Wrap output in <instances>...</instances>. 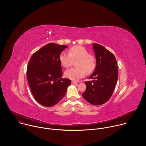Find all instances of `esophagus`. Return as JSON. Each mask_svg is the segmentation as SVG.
<instances>
[{"mask_svg": "<svg viewBox=\"0 0 146 146\" xmlns=\"http://www.w3.org/2000/svg\"><path fill=\"white\" fill-rule=\"evenodd\" d=\"M72 84H77V82H76V81H72Z\"/></svg>", "mask_w": 146, "mask_h": 146, "instance_id": "34e87169", "label": "esophagus"}]
</instances>
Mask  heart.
I'll list each match as a JSON object with an SVG mask.
<instances>
[{
    "mask_svg": "<svg viewBox=\"0 0 146 146\" xmlns=\"http://www.w3.org/2000/svg\"><path fill=\"white\" fill-rule=\"evenodd\" d=\"M76 62L74 68L67 70L65 72V76L72 80L77 81L84 77L86 73H92L96 68V62L93 56L90 55L89 52L84 47L74 46L69 49V52L62 51L59 56L60 64L65 68L71 66L73 60Z\"/></svg>",
    "mask_w": 146,
    "mask_h": 146,
    "instance_id": "b5f03b06",
    "label": "heart"
}]
</instances>
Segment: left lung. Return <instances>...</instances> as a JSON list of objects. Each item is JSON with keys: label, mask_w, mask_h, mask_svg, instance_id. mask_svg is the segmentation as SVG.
I'll return each mask as SVG.
<instances>
[{"label": "left lung", "mask_w": 146, "mask_h": 146, "mask_svg": "<svg viewBox=\"0 0 146 146\" xmlns=\"http://www.w3.org/2000/svg\"><path fill=\"white\" fill-rule=\"evenodd\" d=\"M92 44L96 66L89 77L94 80L85 82L87 88L82 95L90 103L98 106L107 102L112 95L118 79V67L113 53L100 44Z\"/></svg>", "instance_id": "1"}]
</instances>
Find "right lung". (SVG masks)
<instances>
[{"label":"right lung","instance_id":"right-lung-1","mask_svg":"<svg viewBox=\"0 0 146 146\" xmlns=\"http://www.w3.org/2000/svg\"><path fill=\"white\" fill-rule=\"evenodd\" d=\"M68 46L48 43L35 52L27 68L28 82L35 99L41 105L51 107L63 98L71 81L62 78L59 60L60 52Z\"/></svg>","mask_w":146,"mask_h":146}]
</instances>
